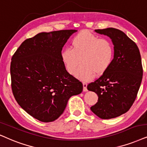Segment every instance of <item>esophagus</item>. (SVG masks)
<instances>
[{
    "label": "esophagus",
    "instance_id": "obj_1",
    "mask_svg": "<svg viewBox=\"0 0 147 147\" xmlns=\"http://www.w3.org/2000/svg\"><path fill=\"white\" fill-rule=\"evenodd\" d=\"M83 92H87V84L86 83H83Z\"/></svg>",
    "mask_w": 147,
    "mask_h": 147
}]
</instances>
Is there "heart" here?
<instances>
[{
  "label": "heart",
  "instance_id": "b5f03b06",
  "mask_svg": "<svg viewBox=\"0 0 147 147\" xmlns=\"http://www.w3.org/2000/svg\"><path fill=\"white\" fill-rule=\"evenodd\" d=\"M114 47L110 40L100 38L88 31H81L72 40V48L66 47L61 53V58L68 73L76 72L77 79L89 81L96 73L103 74L110 67L114 57Z\"/></svg>",
  "mask_w": 147,
  "mask_h": 147
}]
</instances>
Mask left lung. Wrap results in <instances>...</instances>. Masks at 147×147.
Masks as SVG:
<instances>
[{"instance_id": "1", "label": "left lung", "mask_w": 147, "mask_h": 147, "mask_svg": "<svg viewBox=\"0 0 147 147\" xmlns=\"http://www.w3.org/2000/svg\"><path fill=\"white\" fill-rule=\"evenodd\" d=\"M95 32L111 38L115 53L110 67L87 85L98 96L90 109L98 117L109 119L127 112L134 102L142 82V61L138 46L121 30L108 28Z\"/></svg>"}]
</instances>
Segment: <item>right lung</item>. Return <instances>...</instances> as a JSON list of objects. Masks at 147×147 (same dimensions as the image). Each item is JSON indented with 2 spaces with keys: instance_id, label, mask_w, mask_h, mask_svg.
Here are the masks:
<instances>
[{
  "instance_id": "obj_1",
  "label": "right lung",
  "mask_w": 147,
  "mask_h": 147,
  "mask_svg": "<svg viewBox=\"0 0 147 147\" xmlns=\"http://www.w3.org/2000/svg\"><path fill=\"white\" fill-rule=\"evenodd\" d=\"M76 30L40 32L28 38L13 55V94L26 112L42 122H51L64 112L69 98L83 84L66 71L62 48Z\"/></svg>"
}]
</instances>
